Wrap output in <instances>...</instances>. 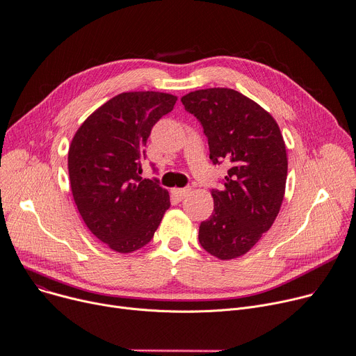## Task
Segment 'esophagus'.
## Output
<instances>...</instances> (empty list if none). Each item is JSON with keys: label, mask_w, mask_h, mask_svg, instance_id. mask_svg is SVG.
Here are the masks:
<instances>
[{"label": "esophagus", "mask_w": 356, "mask_h": 356, "mask_svg": "<svg viewBox=\"0 0 356 356\" xmlns=\"http://www.w3.org/2000/svg\"><path fill=\"white\" fill-rule=\"evenodd\" d=\"M191 191H192L191 187H184V188H173V191H172V195H173L176 199L181 200V199H184L188 193H191Z\"/></svg>", "instance_id": "obj_1"}]
</instances>
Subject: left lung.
Here are the masks:
<instances>
[{"label": "left lung", "mask_w": 356, "mask_h": 356, "mask_svg": "<svg viewBox=\"0 0 356 356\" xmlns=\"http://www.w3.org/2000/svg\"><path fill=\"white\" fill-rule=\"evenodd\" d=\"M200 122L213 164L230 169L211 191V216L200 223L202 248L220 260L248 253L270 229L285 196L288 156L275 118L232 88L196 90L181 97Z\"/></svg>", "instance_id": "obj_1"}]
</instances>
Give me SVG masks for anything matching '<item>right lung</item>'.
Wrapping results in <instances>:
<instances>
[{"label":"right lung","mask_w":356,"mask_h":356,"mask_svg":"<svg viewBox=\"0 0 356 356\" xmlns=\"http://www.w3.org/2000/svg\"><path fill=\"white\" fill-rule=\"evenodd\" d=\"M176 102L168 92H122L90 114L71 141L76 206L88 230L114 252L146 246L170 207L169 192L140 175L150 131Z\"/></svg>","instance_id":"1"}]
</instances>
